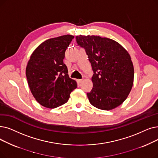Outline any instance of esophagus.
<instances>
[{
    "mask_svg": "<svg viewBox=\"0 0 158 158\" xmlns=\"http://www.w3.org/2000/svg\"><path fill=\"white\" fill-rule=\"evenodd\" d=\"M82 81H83V79H77V83L79 84H80Z\"/></svg>",
    "mask_w": 158,
    "mask_h": 158,
    "instance_id": "obj_1",
    "label": "esophagus"
}]
</instances>
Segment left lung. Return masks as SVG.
I'll return each mask as SVG.
<instances>
[{
	"label": "left lung",
	"mask_w": 158,
	"mask_h": 158,
	"mask_svg": "<svg viewBox=\"0 0 158 158\" xmlns=\"http://www.w3.org/2000/svg\"><path fill=\"white\" fill-rule=\"evenodd\" d=\"M94 72L93 88L87 93L90 103L104 110L121 105L131 90L134 70L127 51L116 41L99 36H76Z\"/></svg>",
	"instance_id": "left-lung-1"
}]
</instances>
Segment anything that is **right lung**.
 <instances>
[{"label":"right lung","mask_w":158,"mask_h":158,"mask_svg":"<svg viewBox=\"0 0 158 158\" xmlns=\"http://www.w3.org/2000/svg\"><path fill=\"white\" fill-rule=\"evenodd\" d=\"M74 36L65 35L48 39L34 50L26 69L33 97L42 106L54 108L68 101L77 88L63 63L64 53Z\"/></svg>","instance_id":"right-lung-1"}]
</instances>
